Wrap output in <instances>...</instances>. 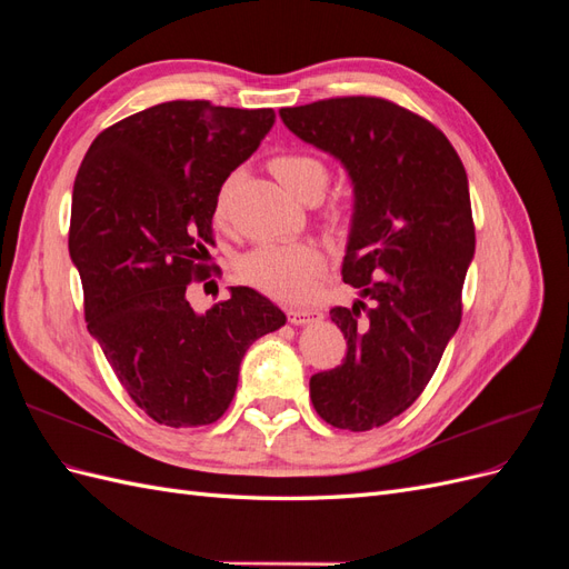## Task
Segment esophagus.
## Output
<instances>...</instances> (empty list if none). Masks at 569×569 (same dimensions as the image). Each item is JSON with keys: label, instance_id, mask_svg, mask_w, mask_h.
I'll use <instances>...</instances> for the list:
<instances>
[{"label": "esophagus", "instance_id": "obj_1", "mask_svg": "<svg viewBox=\"0 0 569 569\" xmlns=\"http://www.w3.org/2000/svg\"><path fill=\"white\" fill-rule=\"evenodd\" d=\"M287 316L291 325H308L322 320V311H318V308H289Z\"/></svg>", "mask_w": 569, "mask_h": 569}]
</instances>
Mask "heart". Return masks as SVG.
<instances>
[{
    "instance_id": "b5f03b06",
    "label": "heart",
    "mask_w": 569,
    "mask_h": 569,
    "mask_svg": "<svg viewBox=\"0 0 569 569\" xmlns=\"http://www.w3.org/2000/svg\"><path fill=\"white\" fill-rule=\"evenodd\" d=\"M272 173L301 201L322 197L327 180V166L308 153H282L272 159ZM237 176H230L218 189L216 213H226ZM325 268V253L313 242L291 244H261L239 258V274L266 295L282 301H303L316 291L318 274Z\"/></svg>"
}]
</instances>
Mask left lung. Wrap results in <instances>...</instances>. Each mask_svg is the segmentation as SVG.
<instances>
[{
    "instance_id": "left-lung-1",
    "label": "left lung",
    "mask_w": 569,
    "mask_h": 569,
    "mask_svg": "<svg viewBox=\"0 0 569 569\" xmlns=\"http://www.w3.org/2000/svg\"><path fill=\"white\" fill-rule=\"evenodd\" d=\"M280 118L353 187L341 274L360 299L330 311L347 358L311 377V401L332 427L368 432L412 406L460 325L475 258L468 176L441 130L387 99L313 101ZM363 298L373 308L360 317Z\"/></svg>"
}]
</instances>
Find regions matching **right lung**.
<instances>
[{
	"mask_svg": "<svg viewBox=\"0 0 569 569\" xmlns=\"http://www.w3.org/2000/svg\"><path fill=\"white\" fill-rule=\"evenodd\" d=\"M272 109L166 101L101 132L73 184L68 253L84 320L120 385L149 418L201 427L228 410L251 343L287 316L251 287L197 313L218 189L261 144Z\"/></svg>",
	"mask_w": 569,
	"mask_h": 569,
	"instance_id": "add662e5",
	"label": "right lung"
}]
</instances>
